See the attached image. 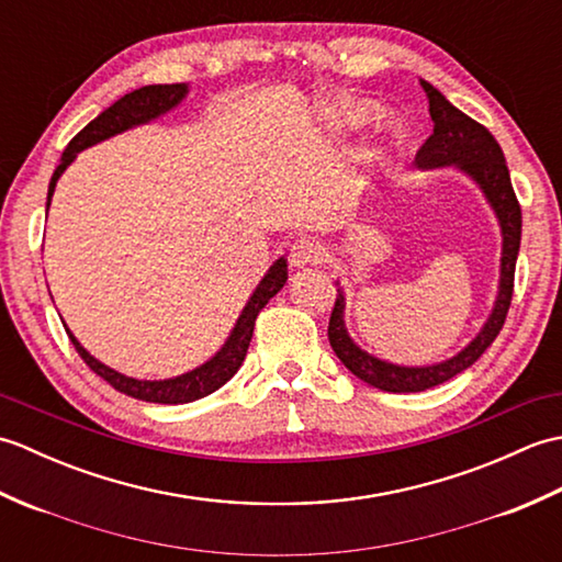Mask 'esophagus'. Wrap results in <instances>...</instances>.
Wrapping results in <instances>:
<instances>
[{"label":"esophagus","mask_w":562,"mask_h":562,"mask_svg":"<svg viewBox=\"0 0 562 562\" xmlns=\"http://www.w3.org/2000/svg\"><path fill=\"white\" fill-rule=\"evenodd\" d=\"M326 246L318 241V238H296L290 246V266L304 268V266H316V262L326 260Z\"/></svg>","instance_id":"1"}]
</instances>
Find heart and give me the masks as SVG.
<instances>
[{"label":"heart","instance_id":"1","mask_svg":"<svg viewBox=\"0 0 562 562\" xmlns=\"http://www.w3.org/2000/svg\"><path fill=\"white\" fill-rule=\"evenodd\" d=\"M379 115V109L369 101H352L345 103L340 109L326 113L324 125L330 135H348L352 130L367 125L369 121H374Z\"/></svg>","mask_w":562,"mask_h":562}]
</instances>
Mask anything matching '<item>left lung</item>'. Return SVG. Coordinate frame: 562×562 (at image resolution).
I'll list each match as a JSON object with an SVG mask.
<instances>
[{"label":"left lung","mask_w":562,"mask_h":562,"mask_svg":"<svg viewBox=\"0 0 562 562\" xmlns=\"http://www.w3.org/2000/svg\"><path fill=\"white\" fill-rule=\"evenodd\" d=\"M420 83L427 93L429 115H432L435 130L415 154L417 169L453 166V169L469 176L471 181L483 190L485 200L491 202V207L499 222V232H503V258H499V288L495 296V306L479 336L465 345L461 352L449 357V360L427 367L391 364L364 352L360 345L350 338L348 328H345V294L338 282L336 306H333L328 324L330 348L357 379H362L369 386L389 393H415L445 384V381L461 374L463 369H469L487 348H491L497 333L503 330L509 312L521 241V207L517 202L515 188H512L505 154L499 149L497 139L487 133V127L461 113L457 105H451L432 83L425 79H420Z\"/></svg>","instance_id":"8db88e82"}]
</instances>
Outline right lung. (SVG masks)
<instances>
[{
	"instance_id": "add662e5",
	"label": "right lung",
	"mask_w": 562,
	"mask_h": 562,
	"mask_svg": "<svg viewBox=\"0 0 562 562\" xmlns=\"http://www.w3.org/2000/svg\"><path fill=\"white\" fill-rule=\"evenodd\" d=\"M186 93H188V83H151V87H142V89H135L133 93H125V97L117 99L111 109H105L99 117H93V121L69 142L63 159H59V166L50 178V186H47V207H50L57 178L63 176L67 166L77 159L79 151H83L91 145H99V142L109 139L113 135H121L130 127L145 125L154 121V117L169 113L186 99ZM284 282H288V260L278 258L266 272V278L260 280L256 292L250 294V300L246 302L244 312L238 316L229 338H226V342L222 345V350L205 364L195 367L193 372H186L173 379L147 381V379L125 376L83 350L81 342L75 338V333H71L67 326L65 330L71 345H75L77 352L81 355V360L91 367V372H97L103 381H109L115 391L147 403H166V405L190 403V401L210 396L212 391L222 389L226 381L238 372V367L244 364V357L248 352L250 338H254L256 316L260 314V308L282 290Z\"/></svg>"
}]
</instances>
